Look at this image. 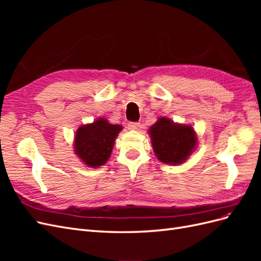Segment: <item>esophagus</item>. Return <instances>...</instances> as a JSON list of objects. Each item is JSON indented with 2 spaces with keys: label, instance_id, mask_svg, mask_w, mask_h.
Segmentation results:
<instances>
[{
  "label": "esophagus",
  "instance_id": "obj_1",
  "mask_svg": "<svg viewBox=\"0 0 261 261\" xmlns=\"http://www.w3.org/2000/svg\"><path fill=\"white\" fill-rule=\"evenodd\" d=\"M139 127H140V123H138V122H129L128 123L129 129H138Z\"/></svg>",
  "mask_w": 261,
  "mask_h": 261
}]
</instances>
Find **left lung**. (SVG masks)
Returning a JSON list of instances; mask_svg holds the SVG:
<instances>
[{"mask_svg":"<svg viewBox=\"0 0 261 261\" xmlns=\"http://www.w3.org/2000/svg\"><path fill=\"white\" fill-rule=\"evenodd\" d=\"M149 134L158 159L172 165L185 162L197 145L192 126L176 124L168 117H160L149 128Z\"/></svg>","mask_w":261,"mask_h":261,"instance_id":"left-lung-1","label":"left lung"}]
</instances>
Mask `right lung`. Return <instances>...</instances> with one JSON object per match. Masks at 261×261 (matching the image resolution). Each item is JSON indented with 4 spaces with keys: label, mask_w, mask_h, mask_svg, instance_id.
<instances>
[{
    "label": "right lung",
    "mask_w": 261,
    "mask_h": 261,
    "mask_svg": "<svg viewBox=\"0 0 261 261\" xmlns=\"http://www.w3.org/2000/svg\"><path fill=\"white\" fill-rule=\"evenodd\" d=\"M122 128L121 125L110 124L102 117L81 126L75 136V153L89 168L101 167L111 155L115 138Z\"/></svg>",
    "instance_id": "right-lung-1"
}]
</instances>
